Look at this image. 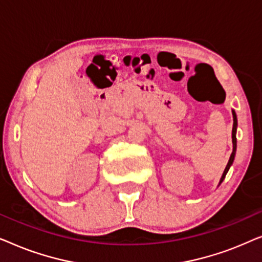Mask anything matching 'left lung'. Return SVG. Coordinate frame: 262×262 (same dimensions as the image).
<instances>
[{"label": "left lung", "instance_id": "1", "mask_svg": "<svg viewBox=\"0 0 262 262\" xmlns=\"http://www.w3.org/2000/svg\"><path fill=\"white\" fill-rule=\"evenodd\" d=\"M232 118H234V124H232V152L230 155V159H229V161H228L227 167H225V169L223 171V175H222L220 184H218V185H221L222 182H223L225 175H227L229 168L231 167L232 162H234V159H235V155H236V130H237V117H236V113H235L234 110H232Z\"/></svg>", "mask_w": 262, "mask_h": 262}]
</instances>
